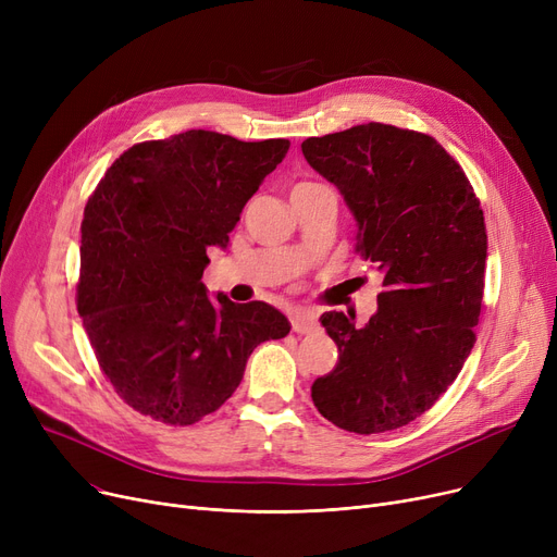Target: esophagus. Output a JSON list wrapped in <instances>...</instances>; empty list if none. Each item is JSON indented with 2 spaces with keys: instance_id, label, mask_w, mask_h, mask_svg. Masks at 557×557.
Here are the masks:
<instances>
[{
  "instance_id": "obj_1",
  "label": "esophagus",
  "mask_w": 557,
  "mask_h": 557,
  "mask_svg": "<svg viewBox=\"0 0 557 557\" xmlns=\"http://www.w3.org/2000/svg\"><path fill=\"white\" fill-rule=\"evenodd\" d=\"M290 330H294L296 334H311L318 330V320L309 311H296L294 315H290Z\"/></svg>"
}]
</instances>
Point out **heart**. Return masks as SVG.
Here are the masks:
<instances>
[{
    "mask_svg": "<svg viewBox=\"0 0 557 557\" xmlns=\"http://www.w3.org/2000/svg\"><path fill=\"white\" fill-rule=\"evenodd\" d=\"M311 185H315V183H298L294 189H300V187H311Z\"/></svg>",
    "mask_w": 557,
    "mask_h": 557,
    "instance_id": "heart-1",
    "label": "heart"
}]
</instances>
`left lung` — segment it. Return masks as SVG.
<instances>
[{"mask_svg": "<svg viewBox=\"0 0 557 557\" xmlns=\"http://www.w3.org/2000/svg\"><path fill=\"white\" fill-rule=\"evenodd\" d=\"M359 223L357 252L384 275L379 309L320 315L338 347L318 376L320 416L349 433H384L420 418L454 384L476 343L487 232L460 164L431 135L361 124L302 141Z\"/></svg>", "mask_w": 557, "mask_h": 557, "instance_id": "left-lung-1", "label": "left lung"}]
</instances>
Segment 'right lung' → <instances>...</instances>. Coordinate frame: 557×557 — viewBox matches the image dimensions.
Listing matches in <instances>:
<instances>
[{"mask_svg":"<svg viewBox=\"0 0 557 557\" xmlns=\"http://www.w3.org/2000/svg\"><path fill=\"white\" fill-rule=\"evenodd\" d=\"M290 141L187 131L139 141L85 205L76 309L101 372L137 413L189 426L232 397L252 349L284 338L267 302H212L208 248H225Z\"/></svg>","mask_w":557,"mask_h":557,"instance_id":"obj_1","label":"right lung"}]
</instances>
